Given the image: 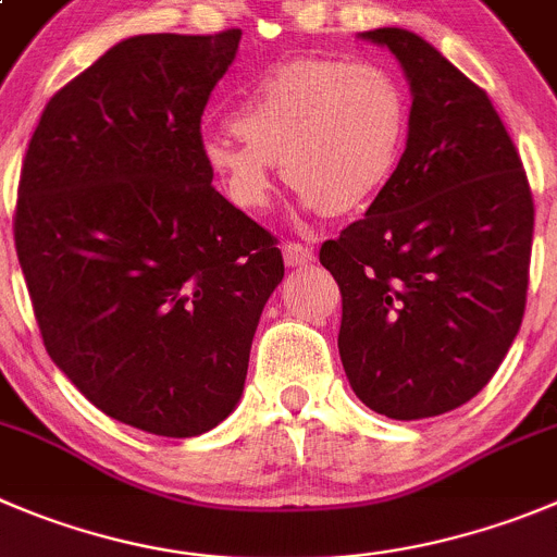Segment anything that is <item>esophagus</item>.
Segmentation results:
<instances>
[{
  "instance_id": "esophagus-1",
  "label": "esophagus",
  "mask_w": 557,
  "mask_h": 557,
  "mask_svg": "<svg viewBox=\"0 0 557 557\" xmlns=\"http://www.w3.org/2000/svg\"><path fill=\"white\" fill-rule=\"evenodd\" d=\"M283 258L288 267H310L315 261V252L313 247L308 244H299V242H285L283 244Z\"/></svg>"
}]
</instances>
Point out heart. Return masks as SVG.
I'll return each instance as SVG.
<instances>
[{
    "instance_id": "b5f03b06",
    "label": "heart",
    "mask_w": 557,
    "mask_h": 557,
    "mask_svg": "<svg viewBox=\"0 0 557 557\" xmlns=\"http://www.w3.org/2000/svg\"><path fill=\"white\" fill-rule=\"evenodd\" d=\"M409 128V98L387 67L296 57L249 82L233 128L202 139V159L244 211L272 197L274 161L308 208L346 216L393 178Z\"/></svg>"
}]
</instances>
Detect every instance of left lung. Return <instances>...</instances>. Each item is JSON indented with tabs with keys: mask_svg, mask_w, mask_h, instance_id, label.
I'll return each mask as SVG.
<instances>
[{
	"mask_svg": "<svg viewBox=\"0 0 557 557\" xmlns=\"http://www.w3.org/2000/svg\"><path fill=\"white\" fill-rule=\"evenodd\" d=\"M362 38L407 71V150L319 261L341 288L337 349L357 398L393 420L434 418L478 396L511 349L536 208L486 90L409 29Z\"/></svg>",
	"mask_w": 557,
	"mask_h": 557,
	"instance_id": "1",
	"label": "left lung"
}]
</instances>
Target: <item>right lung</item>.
<instances>
[{"label": "right lung", "mask_w": 557, "mask_h": 557, "mask_svg": "<svg viewBox=\"0 0 557 557\" xmlns=\"http://www.w3.org/2000/svg\"><path fill=\"white\" fill-rule=\"evenodd\" d=\"M242 29L137 35L46 103L13 236L40 337L87 401L159 436L236 409L277 238L211 186L202 109Z\"/></svg>", "instance_id": "1"}]
</instances>
